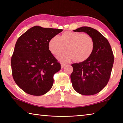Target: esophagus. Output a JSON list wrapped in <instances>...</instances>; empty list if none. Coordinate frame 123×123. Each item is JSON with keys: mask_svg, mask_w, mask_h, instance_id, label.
<instances>
[{"mask_svg": "<svg viewBox=\"0 0 123 123\" xmlns=\"http://www.w3.org/2000/svg\"><path fill=\"white\" fill-rule=\"evenodd\" d=\"M66 64V63H63V62H62V63H61V68H63V67H64V66H65Z\"/></svg>", "mask_w": 123, "mask_h": 123, "instance_id": "obj_1", "label": "esophagus"}]
</instances>
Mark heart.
I'll list each match as a JSON object with an SVG mask.
<instances>
[{"label":"heart","instance_id":"obj_1","mask_svg":"<svg viewBox=\"0 0 123 123\" xmlns=\"http://www.w3.org/2000/svg\"><path fill=\"white\" fill-rule=\"evenodd\" d=\"M69 51L60 56L61 61L72 60L78 62L86 61L92 54L94 48V41L91 36L83 32L66 31L61 37H52L49 42V49L54 55H58L67 50Z\"/></svg>","mask_w":123,"mask_h":123}]
</instances>
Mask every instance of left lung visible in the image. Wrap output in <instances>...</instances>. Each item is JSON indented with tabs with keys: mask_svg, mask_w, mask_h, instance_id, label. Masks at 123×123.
<instances>
[{
	"mask_svg": "<svg viewBox=\"0 0 123 123\" xmlns=\"http://www.w3.org/2000/svg\"><path fill=\"white\" fill-rule=\"evenodd\" d=\"M74 31L84 32L92 37L94 48L86 61L72 64V86L79 94L94 95L100 92L109 82L114 62L113 52L107 39L95 29L82 26Z\"/></svg>",
	"mask_w": 123,
	"mask_h": 123,
	"instance_id": "8db88e82",
	"label": "left lung"
}]
</instances>
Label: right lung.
I'll return each mask as SVG.
<instances>
[{"label": "right lung", "instance_id": "1", "mask_svg": "<svg viewBox=\"0 0 123 123\" xmlns=\"http://www.w3.org/2000/svg\"><path fill=\"white\" fill-rule=\"evenodd\" d=\"M62 31L35 26L17 41L11 57L12 76L25 93L38 96L51 88L61 64L49 50V42Z\"/></svg>", "mask_w": 123, "mask_h": 123}]
</instances>
